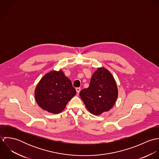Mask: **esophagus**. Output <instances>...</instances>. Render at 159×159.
Here are the masks:
<instances>
[{"label": "esophagus", "instance_id": "obj_1", "mask_svg": "<svg viewBox=\"0 0 159 159\" xmlns=\"http://www.w3.org/2000/svg\"><path fill=\"white\" fill-rule=\"evenodd\" d=\"M76 91L77 93H78V94H79L80 92L81 91V88H76Z\"/></svg>", "mask_w": 159, "mask_h": 159}]
</instances>
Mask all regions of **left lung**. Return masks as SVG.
Here are the masks:
<instances>
[{"instance_id": "8db88e82", "label": "left lung", "mask_w": 159, "mask_h": 159, "mask_svg": "<svg viewBox=\"0 0 159 159\" xmlns=\"http://www.w3.org/2000/svg\"><path fill=\"white\" fill-rule=\"evenodd\" d=\"M88 110L98 116L110 110L118 97V89L111 72L102 67L93 73L89 86L80 92Z\"/></svg>"}]
</instances>
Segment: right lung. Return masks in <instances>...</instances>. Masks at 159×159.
<instances>
[{"label": "right lung", "mask_w": 159, "mask_h": 159, "mask_svg": "<svg viewBox=\"0 0 159 159\" xmlns=\"http://www.w3.org/2000/svg\"><path fill=\"white\" fill-rule=\"evenodd\" d=\"M76 93L71 81L62 70H51L41 78L35 89V98L43 110L52 114L62 112Z\"/></svg>", "instance_id": "1"}]
</instances>
